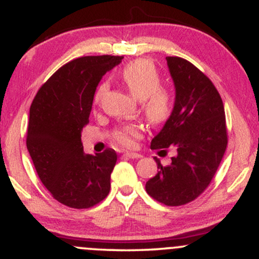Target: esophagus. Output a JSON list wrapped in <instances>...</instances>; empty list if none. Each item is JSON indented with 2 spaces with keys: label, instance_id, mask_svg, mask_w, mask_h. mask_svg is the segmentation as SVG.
<instances>
[{
  "label": "esophagus",
  "instance_id": "1",
  "mask_svg": "<svg viewBox=\"0 0 259 259\" xmlns=\"http://www.w3.org/2000/svg\"><path fill=\"white\" fill-rule=\"evenodd\" d=\"M124 157H126V158H133V159H138V158H141V154L140 153H136V152H126L123 154Z\"/></svg>",
  "mask_w": 259,
  "mask_h": 259
}]
</instances>
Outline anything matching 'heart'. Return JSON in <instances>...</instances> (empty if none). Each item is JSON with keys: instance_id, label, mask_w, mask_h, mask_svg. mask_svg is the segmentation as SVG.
<instances>
[{"instance_id": "obj_1", "label": "heart", "mask_w": 259, "mask_h": 259, "mask_svg": "<svg viewBox=\"0 0 259 259\" xmlns=\"http://www.w3.org/2000/svg\"><path fill=\"white\" fill-rule=\"evenodd\" d=\"M120 79L136 99L142 101V111L151 123L163 124L171 113V96L162 88V80L156 67L147 59H136L121 69ZM108 82L103 81L95 91V102L100 103L108 91ZM142 127L129 124L114 133V140L124 147H134L141 139Z\"/></svg>"}]
</instances>
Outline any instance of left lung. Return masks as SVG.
I'll use <instances>...</instances> for the list:
<instances>
[{
	"mask_svg": "<svg viewBox=\"0 0 259 259\" xmlns=\"http://www.w3.org/2000/svg\"><path fill=\"white\" fill-rule=\"evenodd\" d=\"M165 59L175 85V103L151 148L173 147L177 156L168 165L154 157L159 170L146 183V191L174 207L194 201L209 185L227 150L228 132L222 97L209 78L186 59Z\"/></svg>",
	"mask_w": 259,
	"mask_h": 259,
	"instance_id": "1",
	"label": "left lung"
}]
</instances>
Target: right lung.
<instances>
[{
  "mask_svg": "<svg viewBox=\"0 0 259 259\" xmlns=\"http://www.w3.org/2000/svg\"><path fill=\"white\" fill-rule=\"evenodd\" d=\"M123 56H85L62 65L41 86L30 106L26 147L41 183L55 200L76 209L94 207L111 190L117 153L86 154L81 130L102 76Z\"/></svg>",
  "mask_w": 259,
  "mask_h": 259,
  "instance_id": "1",
  "label": "right lung"
}]
</instances>
